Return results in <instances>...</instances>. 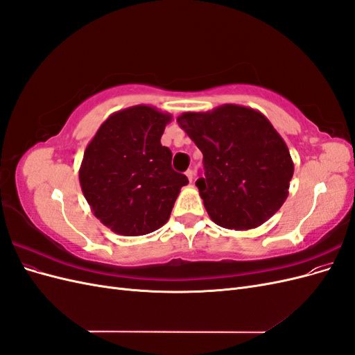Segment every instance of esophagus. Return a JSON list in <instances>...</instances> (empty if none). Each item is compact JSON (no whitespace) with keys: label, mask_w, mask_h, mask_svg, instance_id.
I'll return each instance as SVG.
<instances>
[{"label":"esophagus","mask_w":355,"mask_h":355,"mask_svg":"<svg viewBox=\"0 0 355 355\" xmlns=\"http://www.w3.org/2000/svg\"><path fill=\"white\" fill-rule=\"evenodd\" d=\"M185 175H187V178L189 179V182H192V179H194V171H192L191 168L185 171Z\"/></svg>","instance_id":"esophagus-1"}]
</instances>
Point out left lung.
Wrapping results in <instances>:
<instances>
[{
    "label": "left lung",
    "instance_id": "1",
    "mask_svg": "<svg viewBox=\"0 0 355 355\" xmlns=\"http://www.w3.org/2000/svg\"><path fill=\"white\" fill-rule=\"evenodd\" d=\"M178 123L202 153L204 178L196 185L214 223L252 230L280 210L295 167L283 137L263 114L227 103L184 112Z\"/></svg>",
    "mask_w": 355,
    "mask_h": 355
}]
</instances>
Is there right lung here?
<instances>
[{
	"label": "right lung",
	"instance_id": "right-lung-1",
	"mask_svg": "<svg viewBox=\"0 0 355 355\" xmlns=\"http://www.w3.org/2000/svg\"><path fill=\"white\" fill-rule=\"evenodd\" d=\"M171 115L136 105L110 115L84 151L80 185L93 214L120 235H145L168 220L185 175L171 168L161 136Z\"/></svg>",
	"mask_w": 355,
	"mask_h": 355
}]
</instances>
